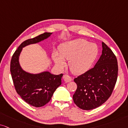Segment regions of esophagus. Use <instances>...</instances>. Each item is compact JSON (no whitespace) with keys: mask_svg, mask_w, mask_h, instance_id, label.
I'll list each match as a JSON object with an SVG mask.
<instances>
[{"mask_svg":"<svg viewBox=\"0 0 128 128\" xmlns=\"http://www.w3.org/2000/svg\"><path fill=\"white\" fill-rule=\"evenodd\" d=\"M63 78H64V81L65 82H69L71 81L72 80L71 77L69 76V75H64V76H63Z\"/></svg>","mask_w":128,"mask_h":128,"instance_id":"1","label":"esophagus"}]
</instances>
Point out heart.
<instances>
[{"label":"heart","instance_id":"1","mask_svg":"<svg viewBox=\"0 0 128 128\" xmlns=\"http://www.w3.org/2000/svg\"><path fill=\"white\" fill-rule=\"evenodd\" d=\"M59 54L52 55L55 64L60 68L65 66L64 60L69 61L70 71L76 75L82 74L90 68L98 54L95 44L90 43L84 39H77L62 44L59 47Z\"/></svg>","mask_w":128,"mask_h":128}]
</instances>
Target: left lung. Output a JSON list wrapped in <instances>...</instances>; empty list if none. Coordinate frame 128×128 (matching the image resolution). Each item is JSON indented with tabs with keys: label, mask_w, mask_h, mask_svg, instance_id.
<instances>
[{
	"label": "left lung",
	"mask_w": 128,
	"mask_h": 128,
	"mask_svg": "<svg viewBox=\"0 0 128 128\" xmlns=\"http://www.w3.org/2000/svg\"><path fill=\"white\" fill-rule=\"evenodd\" d=\"M102 54L94 68L74 79L77 84L73 96L75 104L82 110L100 106L112 95L118 78L116 57L102 42Z\"/></svg>",
	"instance_id": "left-lung-1"
}]
</instances>
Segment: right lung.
<instances>
[{"label": "right lung", "mask_w": 128, "mask_h": 128, "mask_svg": "<svg viewBox=\"0 0 128 128\" xmlns=\"http://www.w3.org/2000/svg\"><path fill=\"white\" fill-rule=\"evenodd\" d=\"M52 34L44 32L24 41L14 53L10 61V70L16 91L22 100L36 108L43 106L50 102L55 90L61 85L63 74L53 75L48 71L37 74L28 73L20 67L19 56L23 47L45 40Z\"/></svg>", "instance_id": "add662e5"}]
</instances>
